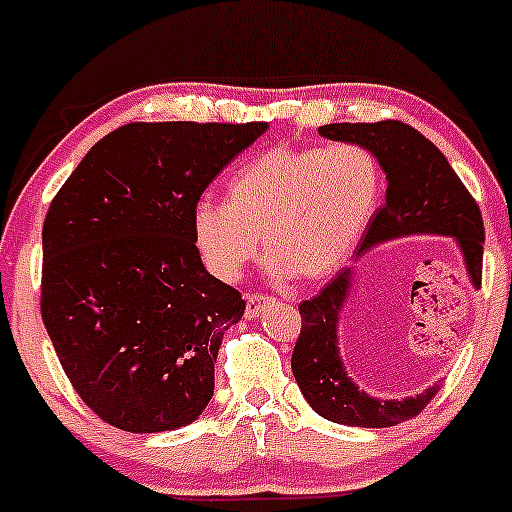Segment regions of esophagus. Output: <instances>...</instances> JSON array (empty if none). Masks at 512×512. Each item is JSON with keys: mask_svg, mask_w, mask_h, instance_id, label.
<instances>
[{"mask_svg": "<svg viewBox=\"0 0 512 512\" xmlns=\"http://www.w3.org/2000/svg\"><path fill=\"white\" fill-rule=\"evenodd\" d=\"M275 299L265 297V294H247V307H245V317L247 319H255L265 312L267 307H272Z\"/></svg>", "mask_w": 512, "mask_h": 512, "instance_id": "obj_1", "label": "esophagus"}]
</instances>
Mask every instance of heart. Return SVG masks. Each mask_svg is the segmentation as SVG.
<instances>
[{
  "mask_svg": "<svg viewBox=\"0 0 512 512\" xmlns=\"http://www.w3.org/2000/svg\"><path fill=\"white\" fill-rule=\"evenodd\" d=\"M227 200L203 198L193 240L205 267L232 282L265 237L270 275L322 282L337 275L379 213L384 170L364 146H282L232 175Z\"/></svg>",
  "mask_w": 512,
  "mask_h": 512,
  "instance_id": "b5f03b06",
  "label": "heart"
}]
</instances>
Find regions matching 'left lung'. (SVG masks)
<instances>
[{
	"mask_svg": "<svg viewBox=\"0 0 512 512\" xmlns=\"http://www.w3.org/2000/svg\"><path fill=\"white\" fill-rule=\"evenodd\" d=\"M319 136L369 148L386 173V203L356 247V260L381 242L446 235L461 247L468 277L480 287L483 218L456 170L426 136L401 121L329 123L319 126ZM352 287L354 267H347L317 297L299 304L302 332L292 352V374L307 404L327 421L359 428L396 426L421 414L441 384L406 399H374L354 384L339 356V314Z\"/></svg>",
	"mask_w": 512,
	"mask_h": 512,
	"instance_id": "left-lung-1",
	"label": "left lung"
}]
</instances>
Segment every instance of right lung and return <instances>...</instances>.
<instances>
[{
    "instance_id": "right-lung-1",
    "label": "right lung",
    "mask_w": 512,
    "mask_h": 512,
    "mask_svg": "<svg viewBox=\"0 0 512 512\" xmlns=\"http://www.w3.org/2000/svg\"><path fill=\"white\" fill-rule=\"evenodd\" d=\"M267 123H128L76 165L41 230V319L76 394L131 433L188 426L245 299L205 270L193 210Z\"/></svg>"
}]
</instances>
